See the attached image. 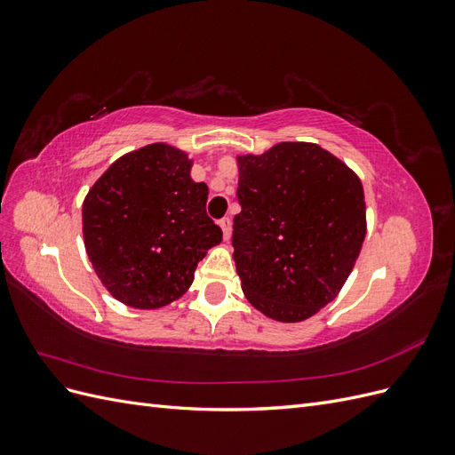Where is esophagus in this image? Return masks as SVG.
Returning a JSON list of instances; mask_svg holds the SVG:
<instances>
[{"label":"esophagus","instance_id":"34e87169","mask_svg":"<svg viewBox=\"0 0 455 455\" xmlns=\"http://www.w3.org/2000/svg\"><path fill=\"white\" fill-rule=\"evenodd\" d=\"M218 226H220V228H222V233H224V239L228 241V239L231 237V220H229V218H222V220H220V222H218Z\"/></svg>","mask_w":455,"mask_h":455}]
</instances>
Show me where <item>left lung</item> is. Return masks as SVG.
I'll return each instance as SVG.
<instances>
[{
	"label": "left lung",
	"instance_id": "8db88e82",
	"mask_svg": "<svg viewBox=\"0 0 455 455\" xmlns=\"http://www.w3.org/2000/svg\"><path fill=\"white\" fill-rule=\"evenodd\" d=\"M237 167L231 243L243 292L273 321H306L339 294L361 254L359 176L311 142L237 156Z\"/></svg>",
	"mask_w": 455,
	"mask_h": 455
}]
</instances>
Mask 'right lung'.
<instances>
[{
  "label": "right lung",
  "instance_id": "right-lung-1",
  "mask_svg": "<svg viewBox=\"0 0 455 455\" xmlns=\"http://www.w3.org/2000/svg\"><path fill=\"white\" fill-rule=\"evenodd\" d=\"M194 161L164 142L109 164L84 201V241L94 273L121 304L159 309L186 294L222 229L206 216L209 188Z\"/></svg>",
  "mask_w": 455,
  "mask_h": 455
}]
</instances>
